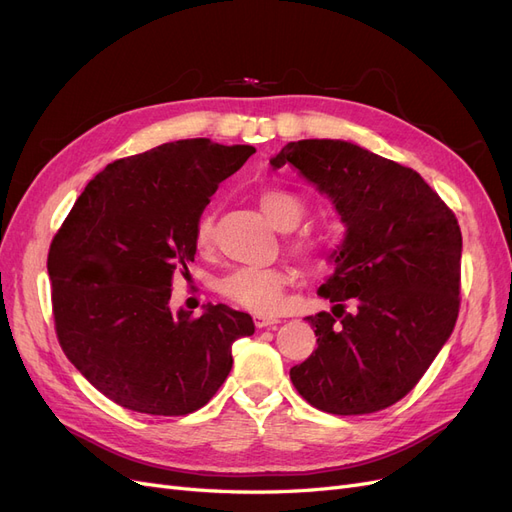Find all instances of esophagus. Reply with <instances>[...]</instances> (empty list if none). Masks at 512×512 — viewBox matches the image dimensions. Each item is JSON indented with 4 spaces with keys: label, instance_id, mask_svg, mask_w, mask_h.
Instances as JSON below:
<instances>
[{
    "label": "esophagus",
    "instance_id": "esophagus-1",
    "mask_svg": "<svg viewBox=\"0 0 512 512\" xmlns=\"http://www.w3.org/2000/svg\"><path fill=\"white\" fill-rule=\"evenodd\" d=\"M278 320L276 318H268V316H255V327L257 329H266V327H272L276 325Z\"/></svg>",
    "mask_w": 512,
    "mask_h": 512
}]
</instances>
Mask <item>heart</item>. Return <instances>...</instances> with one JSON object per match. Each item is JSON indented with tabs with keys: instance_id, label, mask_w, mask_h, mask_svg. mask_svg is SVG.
Returning <instances> with one entry per match:
<instances>
[{
	"instance_id": "1",
	"label": "heart",
	"mask_w": 512,
	"mask_h": 512,
	"mask_svg": "<svg viewBox=\"0 0 512 512\" xmlns=\"http://www.w3.org/2000/svg\"><path fill=\"white\" fill-rule=\"evenodd\" d=\"M259 206L263 215L280 230H289L301 215L304 204L287 192V189L268 187L259 194ZM194 244L198 251H208L213 244V221L208 215H200L194 225ZM291 249L312 261H323L337 249V236L331 227L312 230L293 238ZM289 287V272L285 268H238L219 278L217 291L236 306H242L255 314H272L280 308L282 295Z\"/></svg>"
}]
</instances>
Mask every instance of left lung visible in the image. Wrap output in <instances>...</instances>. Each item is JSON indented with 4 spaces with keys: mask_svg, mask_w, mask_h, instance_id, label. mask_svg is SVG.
<instances>
[{
    "mask_svg": "<svg viewBox=\"0 0 512 512\" xmlns=\"http://www.w3.org/2000/svg\"><path fill=\"white\" fill-rule=\"evenodd\" d=\"M287 162L348 225L335 270L318 289L335 308L306 318L318 348L291 369V382L320 411H382L422 380L458 320V219L413 168L354 143L295 141L272 158L274 168Z\"/></svg>",
    "mask_w": 512,
    "mask_h": 512,
    "instance_id": "1",
    "label": "left lung"
}]
</instances>
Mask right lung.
I'll list each match as a JSON object with an SVG mask.
<instances>
[{"label": "right lung", "mask_w": 512, "mask_h": 512, "mask_svg": "<svg viewBox=\"0 0 512 512\" xmlns=\"http://www.w3.org/2000/svg\"><path fill=\"white\" fill-rule=\"evenodd\" d=\"M255 154L211 139L164 143L107 164L75 200L48 251L54 331L65 356L113 403L187 415L213 399L232 344L253 318L225 304L170 312L189 274L194 225L223 179Z\"/></svg>", "instance_id": "obj_1"}]
</instances>
